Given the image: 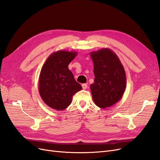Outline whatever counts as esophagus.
Here are the masks:
<instances>
[{
    "mask_svg": "<svg viewBox=\"0 0 160 160\" xmlns=\"http://www.w3.org/2000/svg\"><path fill=\"white\" fill-rule=\"evenodd\" d=\"M82 88H83L84 90H86L88 88V85L86 84H83L82 85Z\"/></svg>",
    "mask_w": 160,
    "mask_h": 160,
    "instance_id": "obj_1",
    "label": "esophagus"
}]
</instances>
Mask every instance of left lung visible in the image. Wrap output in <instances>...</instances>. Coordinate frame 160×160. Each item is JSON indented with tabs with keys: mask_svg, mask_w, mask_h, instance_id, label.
<instances>
[{
	"mask_svg": "<svg viewBox=\"0 0 160 160\" xmlns=\"http://www.w3.org/2000/svg\"><path fill=\"white\" fill-rule=\"evenodd\" d=\"M94 63V82L90 85L92 98L101 108L119 101L126 87L125 70L114 52L102 48L90 53Z\"/></svg>",
	"mask_w": 160,
	"mask_h": 160,
	"instance_id": "obj_1",
	"label": "left lung"
}]
</instances>
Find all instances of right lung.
<instances>
[{"label":"right lung","instance_id":"right-lung-1","mask_svg":"<svg viewBox=\"0 0 160 160\" xmlns=\"http://www.w3.org/2000/svg\"><path fill=\"white\" fill-rule=\"evenodd\" d=\"M74 51L58 50L51 54L41 69L38 91L46 105L56 110H64L72 103V98L82 89L68 64L77 56Z\"/></svg>","mask_w":160,"mask_h":160}]
</instances>
